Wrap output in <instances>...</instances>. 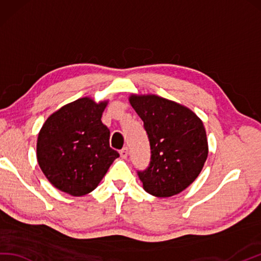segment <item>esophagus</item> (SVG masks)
Segmentation results:
<instances>
[{
  "label": "esophagus",
  "instance_id": "1",
  "mask_svg": "<svg viewBox=\"0 0 261 261\" xmlns=\"http://www.w3.org/2000/svg\"><path fill=\"white\" fill-rule=\"evenodd\" d=\"M119 154H120L121 158L126 159L127 155H128V148H127V147H123V148H121V149L119 150Z\"/></svg>",
  "mask_w": 261,
  "mask_h": 261
}]
</instances>
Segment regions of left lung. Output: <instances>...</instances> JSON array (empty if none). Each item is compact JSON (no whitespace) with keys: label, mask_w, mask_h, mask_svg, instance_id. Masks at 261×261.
Wrapping results in <instances>:
<instances>
[{"label":"left lung","mask_w":261,"mask_h":261,"mask_svg":"<svg viewBox=\"0 0 261 261\" xmlns=\"http://www.w3.org/2000/svg\"><path fill=\"white\" fill-rule=\"evenodd\" d=\"M129 101L144 121L150 146L148 166L137 171L144 190L159 198L182 192L207 158L203 123L189 108L159 96L133 95Z\"/></svg>","instance_id":"1"}]
</instances>
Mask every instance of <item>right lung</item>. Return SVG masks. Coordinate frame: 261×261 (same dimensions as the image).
Masks as SVG:
<instances>
[{
    "instance_id": "right-lung-1",
    "label": "right lung",
    "mask_w": 261,
    "mask_h": 261,
    "mask_svg": "<svg viewBox=\"0 0 261 261\" xmlns=\"http://www.w3.org/2000/svg\"><path fill=\"white\" fill-rule=\"evenodd\" d=\"M106 105L82 98L52 114L40 130L38 163L49 182L62 192L72 196L91 192L119 158L109 146L111 132L101 123Z\"/></svg>"
}]
</instances>
